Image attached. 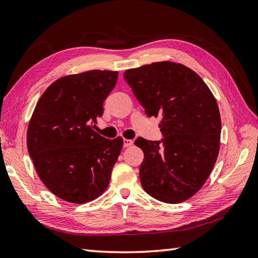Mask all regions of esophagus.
<instances>
[{
  "label": "esophagus",
  "mask_w": 258,
  "mask_h": 258,
  "mask_svg": "<svg viewBox=\"0 0 258 258\" xmlns=\"http://www.w3.org/2000/svg\"><path fill=\"white\" fill-rule=\"evenodd\" d=\"M134 142L132 140H127V139H124V147H130L133 145Z\"/></svg>",
  "instance_id": "esophagus-1"
}]
</instances>
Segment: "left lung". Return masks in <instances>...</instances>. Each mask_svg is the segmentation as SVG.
Listing matches in <instances>:
<instances>
[{"instance_id": "left-lung-1", "label": "left lung", "mask_w": 258, "mask_h": 258, "mask_svg": "<svg viewBox=\"0 0 258 258\" xmlns=\"http://www.w3.org/2000/svg\"><path fill=\"white\" fill-rule=\"evenodd\" d=\"M124 79L147 116H161L162 142L139 138L140 179L155 200L178 204L199 191L215 165L221 115L213 93L193 70L163 61L126 70Z\"/></svg>"}]
</instances>
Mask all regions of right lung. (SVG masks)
Returning <instances> with one entry per match:
<instances>
[{
    "instance_id": "obj_1",
    "label": "right lung",
    "mask_w": 258,
    "mask_h": 258,
    "mask_svg": "<svg viewBox=\"0 0 258 258\" xmlns=\"http://www.w3.org/2000/svg\"><path fill=\"white\" fill-rule=\"evenodd\" d=\"M117 72L93 70L59 78L43 93L27 127V151L38 177L59 199L84 204L107 188L123 139L93 130Z\"/></svg>"
}]
</instances>
